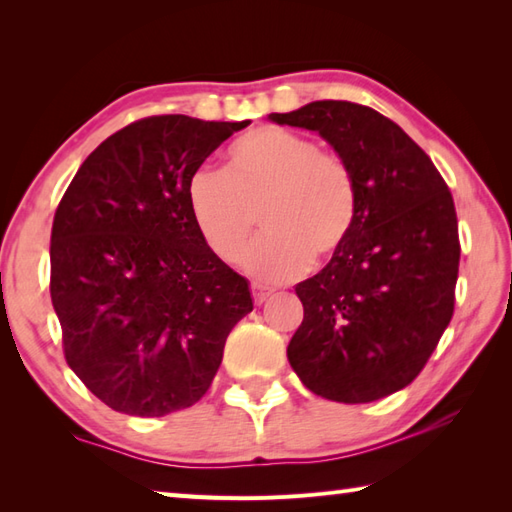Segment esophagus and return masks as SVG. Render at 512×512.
<instances>
[{"label":"esophagus","instance_id":"obj_1","mask_svg":"<svg viewBox=\"0 0 512 512\" xmlns=\"http://www.w3.org/2000/svg\"><path fill=\"white\" fill-rule=\"evenodd\" d=\"M252 293H254V302L263 304L269 298V295L274 293V287H267V285H263V282H254Z\"/></svg>","mask_w":512,"mask_h":512}]
</instances>
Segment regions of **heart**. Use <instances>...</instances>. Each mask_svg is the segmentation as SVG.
<instances>
[{
  "mask_svg": "<svg viewBox=\"0 0 512 512\" xmlns=\"http://www.w3.org/2000/svg\"><path fill=\"white\" fill-rule=\"evenodd\" d=\"M225 170L201 166L188 179L190 219L201 241L227 265L263 280H291L313 258L342 252L359 219V181L346 157L282 127H258L230 144Z\"/></svg>",
  "mask_w": 512,
  "mask_h": 512,
  "instance_id": "heart-1",
  "label": "heart"
}]
</instances>
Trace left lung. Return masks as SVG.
<instances>
[{
  "label": "left lung",
  "instance_id": "8db88e82",
  "mask_svg": "<svg viewBox=\"0 0 512 512\" xmlns=\"http://www.w3.org/2000/svg\"><path fill=\"white\" fill-rule=\"evenodd\" d=\"M269 120L317 131L355 168L359 219L342 252L295 285L304 320L287 357L313 394L370 403L425 368L456 304L458 217L445 179L399 124L315 100Z\"/></svg>",
  "mask_w": 512,
  "mask_h": 512
}]
</instances>
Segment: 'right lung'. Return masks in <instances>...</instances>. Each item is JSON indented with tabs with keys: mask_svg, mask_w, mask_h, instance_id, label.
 <instances>
[{
	"mask_svg": "<svg viewBox=\"0 0 512 512\" xmlns=\"http://www.w3.org/2000/svg\"><path fill=\"white\" fill-rule=\"evenodd\" d=\"M247 124L135 120L87 157L54 212L50 295L65 361L111 410L166 416L195 405L227 335L254 309L247 280L201 241L186 199L192 173Z\"/></svg>",
	"mask_w": 512,
	"mask_h": 512,
	"instance_id": "add662e5",
	"label": "right lung"
}]
</instances>
